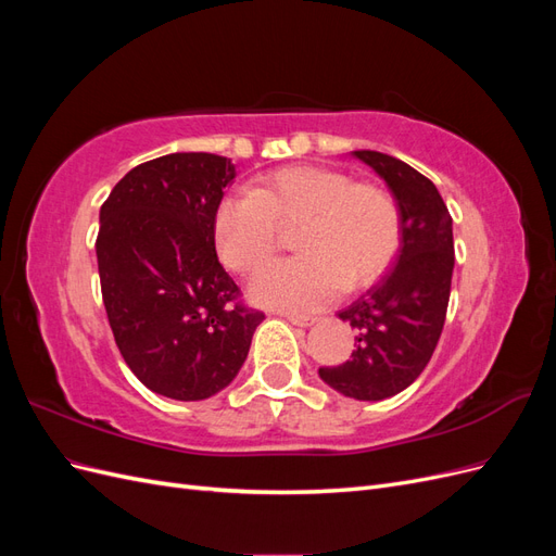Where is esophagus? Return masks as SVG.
Segmentation results:
<instances>
[{"label": "esophagus", "instance_id": "esophagus-1", "mask_svg": "<svg viewBox=\"0 0 556 556\" xmlns=\"http://www.w3.org/2000/svg\"><path fill=\"white\" fill-rule=\"evenodd\" d=\"M285 317L290 319L292 325H296V327H313L315 323H317V317H313V315H296V313H285Z\"/></svg>", "mask_w": 556, "mask_h": 556}]
</instances>
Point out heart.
Instances as JSON below:
<instances>
[{
	"mask_svg": "<svg viewBox=\"0 0 556 556\" xmlns=\"http://www.w3.org/2000/svg\"><path fill=\"white\" fill-rule=\"evenodd\" d=\"M294 260L264 266L250 282L257 304L317 311L343 290L378 280L403 239L396 197L378 182H355L331 166H282L250 192H231L213 213V241L237 274L260 268L280 245V229H296Z\"/></svg>",
	"mask_w": 556,
	"mask_h": 556,
	"instance_id": "b5f03b06",
	"label": "heart"
}]
</instances>
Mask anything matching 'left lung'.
<instances>
[{"instance_id":"1","label":"left lung","mask_w":556,"mask_h":556,"mask_svg":"<svg viewBox=\"0 0 556 556\" xmlns=\"http://www.w3.org/2000/svg\"><path fill=\"white\" fill-rule=\"evenodd\" d=\"M352 155L396 197L403 239L390 271L339 313L357 331L355 350L348 362L319 368V378L350 399L380 401L413 384L439 345L454 268L452 217L435 185L410 164L376 150Z\"/></svg>"}]
</instances>
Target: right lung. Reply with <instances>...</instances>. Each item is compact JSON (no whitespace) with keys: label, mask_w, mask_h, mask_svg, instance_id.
<instances>
[{"label":"right lung","mask_w":556,"mask_h":556,"mask_svg":"<svg viewBox=\"0 0 556 556\" xmlns=\"http://www.w3.org/2000/svg\"><path fill=\"white\" fill-rule=\"evenodd\" d=\"M237 176L229 157L143 162L99 211L97 264L117 350L148 390L201 401L237 378L264 319L217 260L213 213Z\"/></svg>","instance_id":"obj_1"}]
</instances>
